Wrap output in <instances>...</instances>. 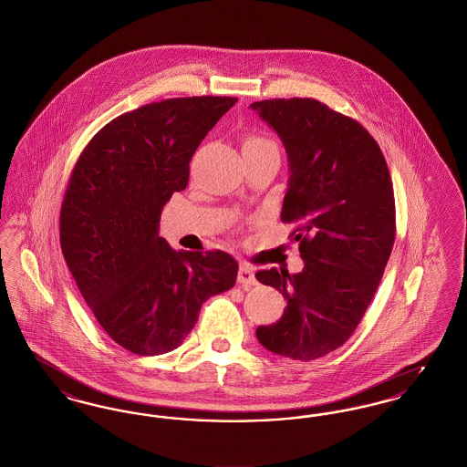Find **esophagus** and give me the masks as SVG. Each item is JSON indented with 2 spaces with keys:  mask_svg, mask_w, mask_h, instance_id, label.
<instances>
[{
  "mask_svg": "<svg viewBox=\"0 0 467 467\" xmlns=\"http://www.w3.org/2000/svg\"><path fill=\"white\" fill-rule=\"evenodd\" d=\"M238 282L244 285V287H250V285H255L257 284V278L254 275V269L246 265H242L238 269Z\"/></svg>",
  "mask_w": 467,
  "mask_h": 467,
  "instance_id": "34e87169",
  "label": "esophagus"
}]
</instances>
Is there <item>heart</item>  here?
<instances>
[{
    "mask_svg": "<svg viewBox=\"0 0 467 467\" xmlns=\"http://www.w3.org/2000/svg\"><path fill=\"white\" fill-rule=\"evenodd\" d=\"M266 149H276V145L261 133H246L242 140V150L244 154L250 152H259V150H266Z\"/></svg>",
    "mask_w": 467,
    "mask_h": 467,
    "instance_id": "heart-1",
    "label": "heart"
}]
</instances>
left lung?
I'll use <instances>...</instances> for the list:
<instances>
[{"mask_svg":"<svg viewBox=\"0 0 467 467\" xmlns=\"http://www.w3.org/2000/svg\"><path fill=\"white\" fill-rule=\"evenodd\" d=\"M282 138L289 187L282 223H294L305 267L263 269L261 284L282 292L278 322L257 327L273 354L313 360L339 348L360 324L396 240V201L387 161L356 119L311 98L250 105Z\"/></svg>","mask_w":467,"mask_h":467,"instance_id":"left-lung-1","label":"left lung"}]
</instances>
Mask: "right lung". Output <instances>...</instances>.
I'll return each mask as SVG.
<instances>
[{"label":"right lung","mask_w":467,"mask_h":467,"mask_svg":"<svg viewBox=\"0 0 467 467\" xmlns=\"http://www.w3.org/2000/svg\"><path fill=\"white\" fill-rule=\"evenodd\" d=\"M238 98L192 96L115 117L90 138L67 180L59 240L99 326L136 356L182 345L201 305L236 284L223 250L175 252L159 236L164 204L187 187L202 138Z\"/></svg>","instance_id":"right-lung-1"}]
</instances>
